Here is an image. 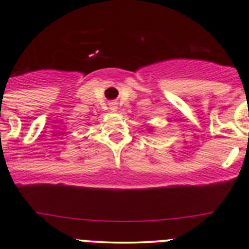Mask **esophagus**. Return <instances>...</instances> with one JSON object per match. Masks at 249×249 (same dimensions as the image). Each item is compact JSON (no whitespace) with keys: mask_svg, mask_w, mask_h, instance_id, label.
<instances>
[{"mask_svg":"<svg viewBox=\"0 0 249 249\" xmlns=\"http://www.w3.org/2000/svg\"><path fill=\"white\" fill-rule=\"evenodd\" d=\"M109 108H110V110H113V112H114V110H117V104H114V102H112V104H109Z\"/></svg>","mask_w":249,"mask_h":249,"instance_id":"1","label":"esophagus"}]
</instances>
